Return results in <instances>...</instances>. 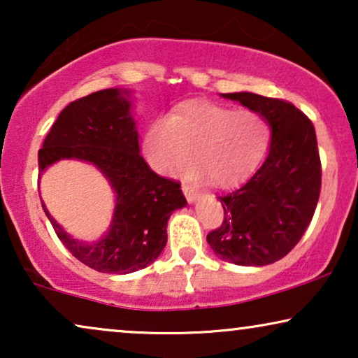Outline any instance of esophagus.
I'll use <instances>...</instances> for the list:
<instances>
[{"label": "esophagus", "instance_id": "1", "mask_svg": "<svg viewBox=\"0 0 358 358\" xmlns=\"http://www.w3.org/2000/svg\"><path fill=\"white\" fill-rule=\"evenodd\" d=\"M182 192L185 195V199H187V202H194V200H197L200 195L199 190L189 184H182Z\"/></svg>", "mask_w": 358, "mask_h": 358}]
</instances>
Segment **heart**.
<instances>
[{
	"label": "heart",
	"instance_id": "b5f03b06",
	"mask_svg": "<svg viewBox=\"0 0 358 358\" xmlns=\"http://www.w3.org/2000/svg\"><path fill=\"white\" fill-rule=\"evenodd\" d=\"M272 127L254 110L189 102L171 117H158L146 127L143 156L159 174H174L195 158L192 173L218 185L246 180L266 158Z\"/></svg>",
	"mask_w": 358,
	"mask_h": 358
}]
</instances>
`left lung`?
Instances as JSON below:
<instances>
[{
	"label": "left lung",
	"instance_id": "1",
	"mask_svg": "<svg viewBox=\"0 0 358 358\" xmlns=\"http://www.w3.org/2000/svg\"><path fill=\"white\" fill-rule=\"evenodd\" d=\"M223 97L266 117L272 140L256 174L218 197L224 218L207 234V241L215 254L236 266H267L296 246L315 215L321 192L316 131L288 101L252 92Z\"/></svg>",
	"mask_w": 358,
	"mask_h": 358
}]
</instances>
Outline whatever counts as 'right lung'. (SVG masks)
Listing matches in <instances>:
<instances>
[{"label": "right lung", "mask_w": 358, "mask_h": 358, "mask_svg": "<svg viewBox=\"0 0 358 358\" xmlns=\"http://www.w3.org/2000/svg\"><path fill=\"white\" fill-rule=\"evenodd\" d=\"M129 92L115 87L73 101L60 112L38 150V173L60 159L92 163L115 192L109 231L92 244L76 241L47 212L57 236L85 266L130 273L156 261L168 241V220L187 203L180 182L161 178L140 155Z\"/></svg>", "instance_id": "add662e5"}]
</instances>
